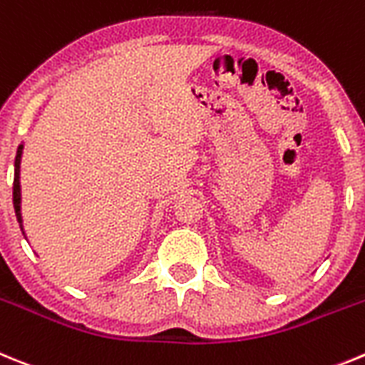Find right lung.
Wrapping results in <instances>:
<instances>
[{
  "instance_id": "add662e5",
  "label": "right lung",
  "mask_w": 365,
  "mask_h": 365,
  "mask_svg": "<svg viewBox=\"0 0 365 365\" xmlns=\"http://www.w3.org/2000/svg\"><path fill=\"white\" fill-rule=\"evenodd\" d=\"M21 154H23V143L18 147V153H16V162H14V190H12V202H14V211L16 218H18L19 229H21L23 236V218H21V183H19V165H21ZM27 238V236H25Z\"/></svg>"
}]
</instances>
